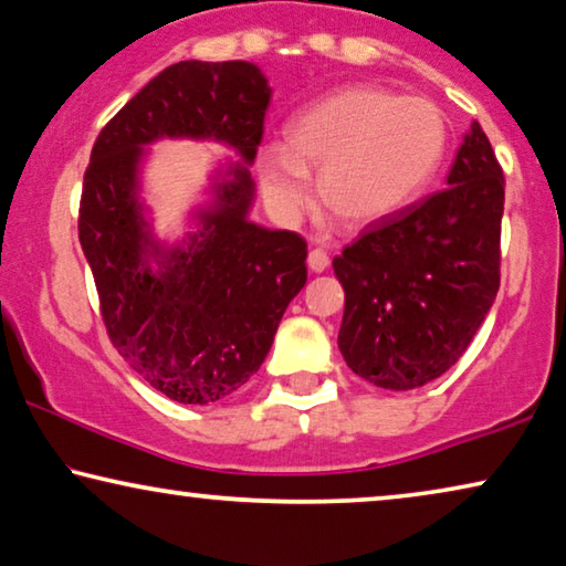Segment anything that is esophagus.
<instances>
[{"mask_svg": "<svg viewBox=\"0 0 566 566\" xmlns=\"http://www.w3.org/2000/svg\"><path fill=\"white\" fill-rule=\"evenodd\" d=\"M307 266H310L312 272H315V274L325 272V269L331 266V256H327L323 249H310V254H307Z\"/></svg>", "mask_w": 566, "mask_h": 566, "instance_id": "esophagus-1", "label": "esophagus"}]
</instances>
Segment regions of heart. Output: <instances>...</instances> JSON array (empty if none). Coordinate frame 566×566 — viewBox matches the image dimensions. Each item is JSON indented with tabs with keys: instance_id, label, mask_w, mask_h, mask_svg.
<instances>
[{
	"instance_id": "heart-1",
	"label": "heart",
	"mask_w": 566,
	"mask_h": 566,
	"mask_svg": "<svg viewBox=\"0 0 566 566\" xmlns=\"http://www.w3.org/2000/svg\"><path fill=\"white\" fill-rule=\"evenodd\" d=\"M290 145L261 151V192L284 221L312 196L310 167L319 170V198L345 226H374L424 188L444 151V122L424 98H396L376 86H348L302 112Z\"/></svg>"
}]
</instances>
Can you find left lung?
<instances>
[{
  "label": "left lung",
  "mask_w": 566,
  "mask_h": 566,
  "mask_svg": "<svg viewBox=\"0 0 566 566\" xmlns=\"http://www.w3.org/2000/svg\"><path fill=\"white\" fill-rule=\"evenodd\" d=\"M503 170L478 122L447 188L370 226L333 259L345 364L374 386L419 389L450 370L501 284Z\"/></svg>",
  "instance_id": "8db88e82"
}]
</instances>
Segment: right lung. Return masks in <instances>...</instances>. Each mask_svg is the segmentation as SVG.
<instances>
[{
	"label": "right lung",
	"instance_id": "add662e5",
	"mask_svg": "<svg viewBox=\"0 0 566 566\" xmlns=\"http://www.w3.org/2000/svg\"><path fill=\"white\" fill-rule=\"evenodd\" d=\"M272 98L249 61H180L155 75L101 129L83 175L78 239L114 348L167 399L213 403L264 364L290 302L307 282V243L249 221V167ZM216 140L227 158L175 242L154 233L140 198L148 147Z\"/></svg>",
	"mask_w": 566,
	"mask_h": 566
}]
</instances>
